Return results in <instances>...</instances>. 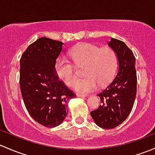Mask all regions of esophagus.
Masks as SVG:
<instances>
[{
  "label": "esophagus",
  "instance_id": "obj_1",
  "mask_svg": "<svg viewBox=\"0 0 155 155\" xmlns=\"http://www.w3.org/2000/svg\"><path fill=\"white\" fill-rule=\"evenodd\" d=\"M76 96H77L78 97H82V98H84V97H87V95H84V94H79V93H77V94H76Z\"/></svg>",
  "mask_w": 155,
  "mask_h": 155
}]
</instances>
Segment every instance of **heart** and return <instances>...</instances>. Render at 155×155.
<instances>
[{"label": "heart", "instance_id": "obj_1", "mask_svg": "<svg viewBox=\"0 0 155 155\" xmlns=\"http://www.w3.org/2000/svg\"><path fill=\"white\" fill-rule=\"evenodd\" d=\"M74 64L84 66V78L75 84V89L82 94H88L99 86L106 85L114 77L118 67V58L114 50L101 48L93 44L76 45L69 53ZM55 71L58 79L68 86H73L76 80L74 67L71 61L59 58L55 64Z\"/></svg>", "mask_w": 155, "mask_h": 155}]
</instances>
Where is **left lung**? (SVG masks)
<instances>
[{"label": "left lung", "mask_w": 155, "mask_h": 155, "mask_svg": "<svg viewBox=\"0 0 155 155\" xmlns=\"http://www.w3.org/2000/svg\"><path fill=\"white\" fill-rule=\"evenodd\" d=\"M107 45L117 56L118 71L106 88L97 94L101 105L91 112V116L100 128L111 129L123 123L131 113L137 80L133 52L118 39L110 38Z\"/></svg>", "instance_id": "obj_1"}]
</instances>
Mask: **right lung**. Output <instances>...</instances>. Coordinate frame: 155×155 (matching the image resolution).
<instances>
[{
	"label": "right lung",
	"mask_w": 155,
	"mask_h": 155,
	"mask_svg": "<svg viewBox=\"0 0 155 155\" xmlns=\"http://www.w3.org/2000/svg\"><path fill=\"white\" fill-rule=\"evenodd\" d=\"M63 43L46 37L37 39L20 59V87L27 111L47 128L61 124L68 115V102L76 94L58 79L55 64Z\"/></svg>",
	"instance_id": "add662e5"
}]
</instances>
